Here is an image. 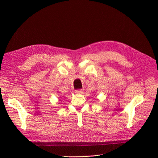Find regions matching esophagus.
Instances as JSON below:
<instances>
[{
    "label": "esophagus",
    "instance_id": "esophagus-1",
    "mask_svg": "<svg viewBox=\"0 0 158 158\" xmlns=\"http://www.w3.org/2000/svg\"><path fill=\"white\" fill-rule=\"evenodd\" d=\"M82 91H83V89H77V90H76V94H81L82 92Z\"/></svg>",
    "mask_w": 158,
    "mask_h": 158
}]
</instances>
